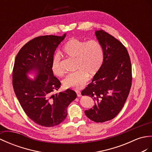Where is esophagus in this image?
Returning a JSON list of instances; mask_svg holds the SVG:
<instances>
[{
    "instance_id": "esophagus-1",
    "label": "esophagus",
    "mask_w": 152,
    "mask_h": 152,
    "mask_svg": "<svg viewBox=\"0 0 152 152\" xmlns=\"http://www.w3.org/2000/svg\"><path fill=\"white\" fill-rule=\"evenodd\" d=\"M76 93H77V96H78V97L81 96V92H80V91H76Z\"/></svg>"
}]
</instances>
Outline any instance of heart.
<instances>
[{"label": "heart", "mask_w": 152, "mask_h": 152, "mask_svg": "<svg viewBox=\"0 0 152 152\" xmlns=\"http://www.w3.org/2000/svg\"><path fill=\"white\" fill-rule=\"evenodd\" d=\"M62 51L66 56L75 58V69L77 70L69 74L64 80L63 85L66 88H81L88 81L90 75H96L103 65L104 49L97 40L86 42L72 38L65 43ZM51 70L54 75L58 77L65 73L58 55L52 59Z\"/></svg>", "instance_id": "heart-1"}]
</instances>
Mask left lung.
Here are the masks:
<instances>
[{"mask_svg": "<svg viewBox=\"0 0 152 152\" xmlns=\"http://www.w3.org/2000/svg\"><path fill=\"white\" fill-rule=\"evenodd\" d=\"M95 34L104 49L103 63L81 94L95 102L85 113L90 120L98 123L113 119L122 110L131 89L132 68L129 53L122 43L103 30Z\"/></svg>", "mask_w": 152, "mask_h": 152, "instance_id": "8db88e82", "label": "left lung"}]
</instances>
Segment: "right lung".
I'll return each instance as SVG.
<instances>
[{
    "instance_id": "right-lung-1",
    "label": "right lung",
    "mask_w": 152,
    "mask_h": 152,
    "mask_svg": "<svg viewBox=\"0 0 152 152\" xmlns=\"http://www.w3.org/2000/svg\"><path fill=\"white\" fill-rule=\"evenodd\" d=\"M62 36H38L20 49L13 69V87L19 102L26 115L36 124L53 127L62 122L67 116V108L77 97L72 90L53 94L61 85L54 76L51 62L57 47L64 39ZM36 70L34 80L26 73Z\"/></svg>"
}]
</instances>
